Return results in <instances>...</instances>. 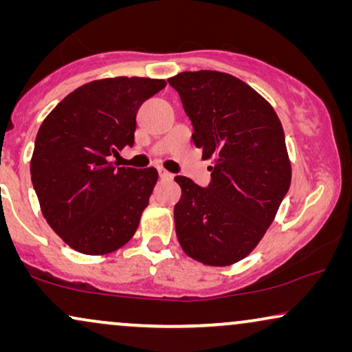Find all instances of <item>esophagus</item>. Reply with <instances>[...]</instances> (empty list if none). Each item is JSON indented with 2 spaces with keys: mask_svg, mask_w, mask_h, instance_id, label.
I'll list each match as a JSON object with an SVG mask.
<instances>
[{
  "mask_svg": "<svg viewBox=\"0 0 352 352\" xmlns=\"http://www.w3.org/2000/svg\"><path fill=\"white\" fill-rule=\"evenodd\" d=\"M158 176H160L162 179H171V173L163 170V168H158Z\"/></svg>",
  "mask_w": 352,
  "mask_h": 352,
  "instance_id": "obj_1",
  "label": "esophagus"
}]
</instances>
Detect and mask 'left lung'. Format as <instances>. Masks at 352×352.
Here are the masks:
<instances>
[{
  "label": "left lung",
  "instance_id": "8db88e82",
  "mask_svg": "<svg viewBox=\"0 0 352 352\" xmlns=\"http://www.w3.org/2000/svg\"><path fill=\"white\" fill-rule=\"evenodd\" d=\"M179 94L192 141L213 158L206 187L176 176V235L190 258L229 266L256 247L285 199L292 166L280 120L242 80L214 70L168 80Z\"/></svg>",
  "mask_w": 352,
  "mask_h": 352
}]
</instances>
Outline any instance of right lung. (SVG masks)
Segmentation results:
<instances>
[{
	"label": "right lung",
	"instance_id": "right-lung-1",
	"mask_svg": "<svg viewBox=\"0 0 352 352\" xmlns=\"http://www.w3.org/2000/svg\"><path fill=\"white\" fill-rule=\"evenodd\" d=\"M163 80L118 76L80 86L41 123L30 163L52 230L76 252L105 254L133 237L158 179L155 168L118 166L134 146L136 115Z\"/></svg>",
	"mask_w": 352,
	"mask_h": 352
}]
</instances>
